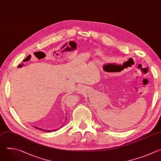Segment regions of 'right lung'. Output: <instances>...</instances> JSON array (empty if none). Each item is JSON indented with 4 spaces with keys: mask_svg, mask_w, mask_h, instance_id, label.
<instances>
[{
    "mask_svg": "<svg viewBox=\"0 0 161 161\" xmlns=\"http://www.w3.org/2000/svg\"><path fill=\"white\" fill-rule=\"evenodd\" d=\"M36 129H37V130H41V131H46V132H51V130H42V129H41V128H39V127H34ZM54 131H57V130H54Z\"/></svg>",
    "mask_w": 161,
    "mask_h": 161,
    "instance_id": "right-lung-1",
    "label": "right lung"
}]
</instances>
